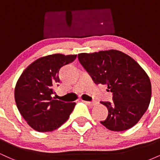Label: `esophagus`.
I'll return each mask as SVG.
<instances>
[{
    "label": "esophagus",
    "instance_id": "34e87169",
    "mask_svg": "<svg viewBox=\"0 0 160 160\" xmlns=\"http://www.w3.org/2000/svg\"><path fill=\"white\" fill-rule=\"evenodd\" d=\"M82 102H85L86 104H89V105H91V106L96 105V104H98V102H87V101H83V100H82Z\"/></svg>",
    "mask_w": 160,
    "mask_h": 160
}]
</instances>
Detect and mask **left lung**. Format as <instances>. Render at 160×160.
I'll return each mask as SVG.
<instances>
[{"mask_svg": "<svg viewBox=\"0 0 160 160\" xmlns=\"http://www.w3.org/2000/svg\"><path fill=\"white\" fill-rule=\"evenodd\" d=\"M78 59L95 84H107L113 102H101L108 116L101 123L111 131L132 128L148 110L151 83L144 69L128 55L111 49L80 53Z\"/></svg>", "mask_w": 160, "mask_h": 160, "instance_id": "8db88e82", "label": "left lung"}]
</instances>
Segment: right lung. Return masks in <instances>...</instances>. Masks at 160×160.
I'll return each instance as SVG.
<instances>
[{"label":"right lung","instance_id":"add662e5","mask_svg":"<svg viewBox=\"0 0 160 160\" xmlns=\"http://www.w3.org/2000/svg\"><path fill=\"white\" fill-rule=\"evenodd\" d=\"M77 55L53 54L38 58L21 74L15 88L18 110L32 128L51 132L65 122L76 105L52 98L55 86L60 82V68L71 63Z\"/></svg>","mask_w":160,"mask_h":160}]
</instances>
